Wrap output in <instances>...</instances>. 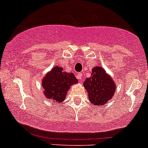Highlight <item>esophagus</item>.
Returning a JSON list of instances; mask_svg holds the SVG:
<instances>
[{
    "mask_svg": "<svg viewBox=\"0 0 148 148\" xmlns=\"http://www.w3.org/2000/svg\"><path fill=\"white\" fill-rule=\"evenodd\" d=\"M82 77H83L82 73H78V74H77V79H78L81 82H82Z\"/></svg>",
    "mask_w": 148,
    "mask_h": 148,
    "instance_id": "esophagus-1",
    "label": "esophagus"
}]
</instances>
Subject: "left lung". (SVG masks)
Masks as SVG:
<instances>
[{
	"label": "left lung",
	"mask_w": 148,
	"mask_h": 148,
	"mask_svg": "<svg viewBox=\"0 0 148 148\" xmlns=\"http://www.w3.org/2000/svg\"><path fill=\"white\" fill-rule=\"evenodd\" d=\"M84 86L91 103L99 107L110 100L116 90L114 82L100 66L92 69L91 77L84 82Z\"/></svg>",
	"instance_id": "left-lung-1"
}]
</instances>
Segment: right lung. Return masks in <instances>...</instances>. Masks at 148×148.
Returning <instances> with one entry per match:
<instances>
[{
	"label": "right lung",
	"mask_w": 148,
	"mask_h": 148,
	"mask_svg": "<svg viewBox=\"0 0 148 148\" xmlns=\"http://www.w3.org/2000/svg\"><path fill=\"white\" fill-rule=\"evenodd\" d=\"M63 70L62 67L55 66L46 74L41 84L46 97L56 103L63 102L71 85L78 83L73 73H67Z\"/></svg>",
	"instance_id": "obj_1"
}]
</instances>
